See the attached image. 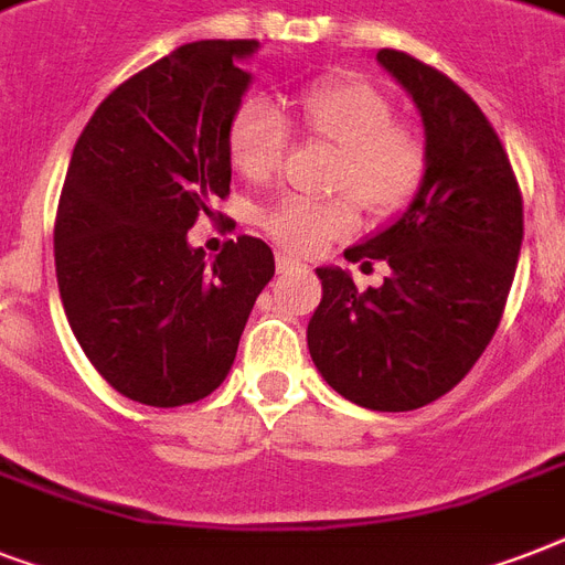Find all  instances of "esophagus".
<instances>
[{"instance_id":"1","label":"esophagus","mask_w":565,"mask_h":565,"mask_svg":"<svg viewBox=\"0 0 565 565\" xmlns=\"http://www.w3.org/2000/svg\"><path fill=\"white\" fill-rule=\"evenodd\" d=\"M275 266H278V273H292V269H299L301 260H296V257L278 252V255H275Z\"/></svg>"}]
</instances>
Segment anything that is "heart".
<instances>
[{"mask_svg": "<svg viewBox=\"0 0 565 565\" xmlns=\"http://www.w3.org/2000/svg\"><path fill=\"white\" fill-rule=\"evenodd\" d=\"M301 128L340 149L334 190L355 195L301 199L284 195L260 213V225L275 243L292 252H313L328 239L349 237L358 228V201L372 220H395L419 195L428 175V149L416 131L395 122L393 102L375 84L331 75L292 96ZM290 131L273 102L248 96L231 114L225 152L237 175L269 179L284 158Z\"/></svg>", "mask_w": 565, "mask_h": 565, "instance_id": "obj_1", "label": "heart"}]
</instances>
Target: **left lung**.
I'll use <instances>...</instances> for the list:
<instances>
[{
  "label": "left lung",
  "instance_id": "left-lung-1",
  "mask_svg": "<svg viewBox=\"0 0 565 565\" xmlns=\"http://www.w3.org/2000/svg\"><path fill=\"white\" fill-rule=\"evenodd\" d=\"M377 61L419 108L428 175L402 220L345 252L363 269L384 260L381 287L358 290L343 269H317L308 349L349 402L402 413L446 395L490 345L525 220L516 172L469 93L407 52L381 49Z\"/></svg>",
  "mask_w": 565,
  "mask_h": 565
}]
</instances>
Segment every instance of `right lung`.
<instances>
[{"mask_svg": "<svg viewBox=\"0 0 565 565\" xmlns=\"http://www.w3.org/2000/svg\"><path fill=\"white\" fill-rule=\"evenodd\" d=\"M257 40L184 43L102 102L70 158L55 273L75 340L131 402L181 407L225 381L275 275L264 239H228L213 264L188 246L231 193L225 131Z\"/></svg>", "mask_w": 565, "mask_h": 565, "instance_id": "1", "label": "right lung"}]
</instances>
